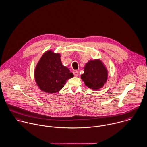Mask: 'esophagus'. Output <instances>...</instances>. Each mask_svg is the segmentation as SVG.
Listing matches in <instances>:
<instances>
[{"label": "esophagus", "instance_id": "esophagus-1", "mask_svg": "<svg viewBox=\"0 0 147 147\" xmlns=\"http://www.w3.org/2000/svg\"><path fill=\"white\" fill-rule=\"evenodd\" d=\"M73 74H74V75L75 76H78L79 75V71H74L73 72Z\"/></svg>", "mask_w": 147, "mask_h": 147}]
</instances>
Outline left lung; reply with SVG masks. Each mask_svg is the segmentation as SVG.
Masks as SVG:
<instances>
[{"instance_id":"8db88e82","label":"left lung","mask_w":147,"mask_h":147,"mask_svg":"<svg viewBox=\"0 0 147 147\" xmlns=\"http://www.w3.org/2000/svg\"><path fill=\"white\" fill-rule=\"evenodd\" d=\"M84 69L81 79L89 88L97 90L104 86L107 79V71L100 60L90 61Z\"/></svg>"}]
</instances>
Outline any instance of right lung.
I'll list each match as a JSON object with an SVG mask.
<instances>
[{"label":"right lung","mask_w":147,"mask_h":147,"mask_svg":"<svg viewBox=\"0 0 147 147\" xmlns=\"http://www.w3.org/2000/svg\"><path fill=\"white\" fill-rule=\"evenodd\" d=\"M60 54L49 50L42 55L35 71V80L45 92L54 93L61 90L67 80L74 77L68 68L62 65Z\"/></svg>","instance_id":"right-lung-1"}]
</instances>
